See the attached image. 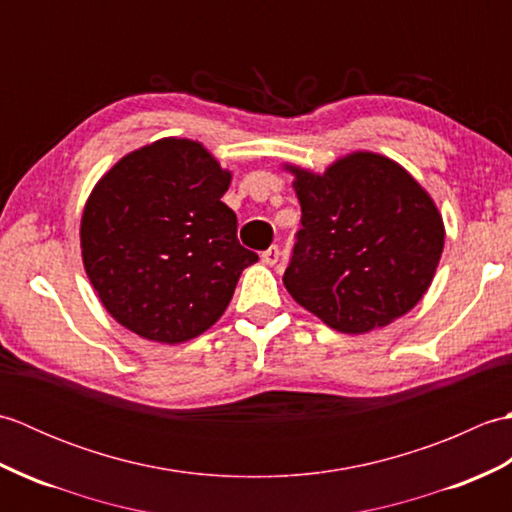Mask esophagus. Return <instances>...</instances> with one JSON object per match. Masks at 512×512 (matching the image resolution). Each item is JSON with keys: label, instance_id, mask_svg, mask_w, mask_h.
Segmentation results:
<instances>
[{"label": "esophagus", "instance_id": "1", "mask_svg": "<svg viewBox=\"0 0 512 512\" xmlns=\"http://www.w3.org/2000/svg\"><path fill=\"white\" fill-rule=\"evenodd\" d=\"M279 255H281L279 246H270L268 250H264V253H262L264 264H268V266H275V264L279 262Z\"/></svg>", "mask_w": 512, "mask_h": 512}]
</instances>
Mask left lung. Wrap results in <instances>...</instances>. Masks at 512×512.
I'll return each mask as SVG.
<instances>
[{"instance_id": "1", "label": "left lung", "mask_w": 512, "mask_h": 512, "mask_svg": "<svg viewBox=\"0 0 512 512\" xmlns=\"http://www.w3.org/2000/svg\"><path fill=\"white\" fill-rule=\"evenodd\" d=\"M301 228L284 284L330 328L361 334L407 314L436 273V204L385 156L358 151L314 176L297 167Z\"/></svg>"}]
</instances>
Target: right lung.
<instances>
[{"mask_svg": "<svg viewBox=\"0 0 512 512\" xmlns=\"http://www.w3.org/2000/svg\"><path fill=\"white\" fill-rule=\"evenodd\" d=\"M231 173L200 143L162 138L118 160L81 220L83 264L105 310L127 330L182 343L222 317L257 253L222 202Z\"/></svg>", "mask_w": 512, "mask_h": 512, "instance_id": "add662e5", "label": "right lung"}]
</instances>
